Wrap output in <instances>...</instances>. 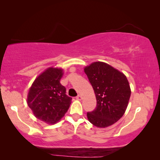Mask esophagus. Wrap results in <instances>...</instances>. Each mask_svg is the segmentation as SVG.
<instances>
[{"label":"esophagus","instance_id":"esophagus-1","mask_svg":"<svg viewBox=\"0 0 160 160\" xmlns=\"http://www.w3.org/2000/svg\"><path fill=\"white\" fill-rule=\"evenodd\" d=\"M76 99H77V100H82V96H81V95H78V96H76Z\"/></svg>","mask_w":160,"mask_h":160}]
</instances>
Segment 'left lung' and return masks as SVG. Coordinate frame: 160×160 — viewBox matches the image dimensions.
Listing matches in <instances>:
<instances>
[{
  "label": "left lung",
  "mask_w": 160,
  "mask_h": 160,
  "mask_svg": "<svg viewBox=\"0 0 160 160\" xmlns=\"http://www.w3.org/2000/svg\"><path fill=\"white\" fill-rule=\"evenodd\" d=\"M95 91L97 106L87 112L89 121L98 128L112 125L125 112L131 91L123 73L105 62H95L84 68Z\"/></svg>",
  "instance_id": "1"
}]
</instances>
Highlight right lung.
Here are the masks:
<instances>
[{"mask_svg":"<svg viewBox=\"0 0 160 160\" xmlns=\"http://www.w3.org/2000/svg\"><path fill=\"white\" fill-rule=\"evenodd\" d=\"M62 70L49 68L36 78L28 95V105L38 119L49 124L58 122L68 110L72 98L60 84Z\"/></svg>","mask_w":160,"mask_h":160,"instance_id":"add662e5","label":"right lung"}]
</instances>
